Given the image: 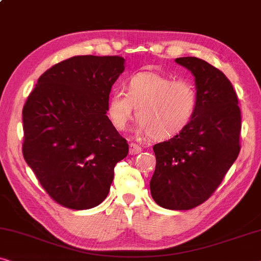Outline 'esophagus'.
Returning a JSON list of instances; mask_svg holds the SVG:
<instances>
[{"label": "esophagus", "instance_id": "obj_1", "mask_svg": "<svg viewBox=\"0 0 261 261\" xmlns=\"http://www.w3.org/2000/svg\"><path fill=\"white\" fill-rule=\"evenodd\" d=\"M142 152V146L136 144V143H131L130 144V155H137V153Z\"/></svg>", "mask_w": 261, "mask_h": 261}]
</instances>
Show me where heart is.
<instances>
[{
  "label": "heart",
  "mask_w": 261,
  "mask_h": 261,
  "mask_svg": "<svg viewBox=\"0 0 261 261\" xmlns=\"http://www.w3.org/2000/svg\"><path fill=\"white\" fill-rule=\"evenodd\" d=\"M199 106L197 87L188 79L174 80L160 72L136 73L127 92L115 90L110 95L108 113L117 130L125 129L134 117L138 134L153 139L175 137L192 123Z\"/></svg>",
  "instance_id": "obj_1"
}]
</instances>
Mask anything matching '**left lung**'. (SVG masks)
<instances>
[{"mask_svg": "<svg viewBox=\"0 0 261 261\" xmlns=\"http://www.w3.org/2000/svg\"><path fill=\"white\" fill-rule=\"evenodd\" d=\"M176 62L195 76L199 106L181 134L153 145L150 190L161 207L188 211L213 195L239 156L241 112L237 92L219 68L195 57Z\"/></svg>", "mask_w": 261, "mask_h": 261, "instance_id": "8db88e82", "label": "left lung"}]
</instances>
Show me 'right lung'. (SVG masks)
<instances>
[{"label":"right lung","mask_w":261,"mask_h":261,"mask_svg":"<svg viewBox=\"0 0 261 261\" xmlns=\"http://www.w3.org/2000/svg\"><path fill=\"white\" fill-rule=\"evenodd\" d=\"M118 56L73 57L43 73L22 110L24 161L50 199L82 211L108 196L126 139L106 116Z\"/></svg>","instance_id":"obj_1"}]
</instances>
